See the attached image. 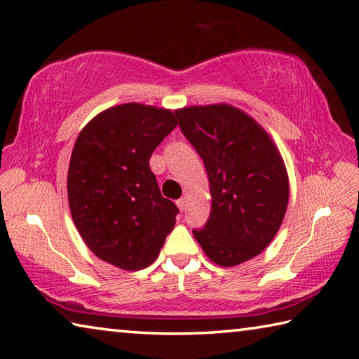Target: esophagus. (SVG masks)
Returning <instances> with one entry per match:
<instances>
[{
  "instance_id": "1",
  "label": "esophagus",
  "mask_w": 359,
  "mask_h": 359,
  "mask_svg": "<svg viewBox=\"0 0 359 359\" xmlns=\"http://www.w3.org/2000/svg\"><path fill=\"white\" fill-rule=\"evenodd\" d=\"M177 208L180 210H185V208H187V198H180V200H177Z\"/></svg>"
}]
</instances>
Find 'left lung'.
<instances>
[{"label": "left lung", "mask_w": 359, "mask_h": 359, "mask_svg": "<svg viewBox=\"0 0 359 359\" xmlns=\"http://www.w3.org/2000/svg\"><path fill=\"white\" fill-rule=\"evenodd\" d=\"M179 126L206 168L209 219L193 230L220 266L259 255L280 230L289 201L284 161L270 135L240 108L217 104L177 110Z\"/></svg>", "instance_id": "8db88e82"}]
</instances>
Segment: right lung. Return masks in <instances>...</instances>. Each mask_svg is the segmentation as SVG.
I'll use <instances>...</instances> for the list:
<instances>
[{"mask_svg": "<svg viewBox=\"0 0 359 359\" xmlns=\"http://www.w3.org/2000/svg\"><path fill=\"white\" fill-rule=\"evenodd\" d=\"M175 116L135 102L111 107L90 119L73 147L67 179L73 222L90 251L118 269L151 265L175 225L179 209L150 169Z\"/></svg>", "mask_w": 359, "mask_h": 359, "instance_id": "obj_1", "label": "right lung"}]
</instances>
